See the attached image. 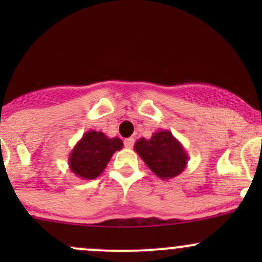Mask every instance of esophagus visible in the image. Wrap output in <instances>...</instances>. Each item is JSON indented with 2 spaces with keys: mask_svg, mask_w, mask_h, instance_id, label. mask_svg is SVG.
I'll use <instances>...</instances> for the list:
<instances>
[{
  "mask_svg": "<svg viewBox=\"0 0 262 262\" xmlns=\"http://www.w3.org/2000/svg\"><path fill=\"white\" fill-rule=\"evenodd\" d=\"M124 146L126 148H132L134 146V138L133 137H130V138H126L124 139Z\"/></svg>",
  "mask_w": 262,
  "mask_h": 262,
  "instance_id": "esophagus-1",
  "label": "esophagus"
}]
</instances>
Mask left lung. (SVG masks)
I'll return each instance as SVG.
<instances>
[{
    "mask_svg": "<svg viewBox=\"0 0 262 262\" xmlns=\"http://www.w3.org/2000/svg\"><path fill=\"white\" fill-rule=\"evenodd\" d=\"M134 150L161 180H170L180 175L189 161L180 141L167 129L155 132L149 139H138Z\"/></svg>",
    "mask_w": 262,
    "mask_h": 262,
    "instance_id": "left-lung-1",
    "label": "left lung"
}]
</instances>
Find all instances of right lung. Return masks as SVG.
<instances>
[{
	"instance_id": "add662e5",
	"label": "right lung",
	"mask_w": 262,
	"mask_h": 262,
	"mask_svg": "<svg viewBox=\"0 0 262 262\" xmlns=\"http://www.w3.org/2000/svg\"><path fill=\"white\" fill-rule=\"evenodd\" d=\"M121 148L123 142L118 137L109 138L102 132H86L70 153V170L82 180L99 178L113 155Z\"/></svg>"
}]
</instances>
